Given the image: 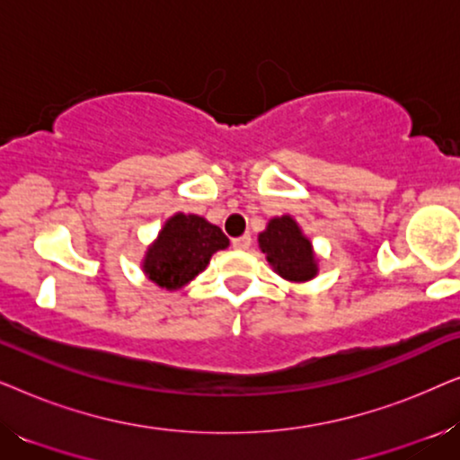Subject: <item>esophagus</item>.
I'll return each instance as SVG.
<instances>
[{
	"instance_id": "esophagus-1",
	"label": "esophagus",
	"mask_w": 460,
	"mask_h": 460,
	"mask_svg": "<svg viewBox=\"0 0 460 460\" xmlns=\"http://www.w3.org/2000/svg\"><path fill=\"white\" fill-rule=\"evenodd\" d=\"M232 247L238 249V251H247L251 247V236L244 234V236H238L232 241Z\"/></svg>"
}]
</instances>
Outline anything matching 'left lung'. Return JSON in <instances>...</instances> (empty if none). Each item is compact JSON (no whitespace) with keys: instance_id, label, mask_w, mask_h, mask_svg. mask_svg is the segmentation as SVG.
Listing matches in <instances>:
<instances>
[{"instance_id":"1","label":"left lung","mask_w":460,"mask_h":460,"mask_svg":"<svg viewBox=\"0 0 460 460\" xmlns=\"http://www.w3.org/2000/svg\"><path fill=\"white\" fill-rule=\"evenodd\" d=\"M257 244L274 272L293 285L314 280L320 272V257L293 216L270 219L257 234Z\"/></svg>"}]
</instances>
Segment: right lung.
<instances>
[{
	"mask_svg": "<svg viewBox=\"0 0 460 460\" xmlns=\"http://www.w3.org/2000/svg\"><path fill=\"white\" fill-rule=\"evenodd\" d=\"M230 241L216 224L194 213H173L142 257V272L165 291H180L209 266Z\"/></svg>",
	"mask_w": 460,
	"mask_h": 460,
	"instance_id": "right-lung-1",
	"label": "right lung"
}]
</instances>
